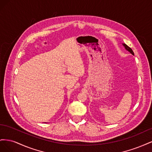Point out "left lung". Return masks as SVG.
<instances>
[{"instance_id":"obj_1","label":"left lung","mask_w":152,"mask_h":152,"mask_svg":"<svg viewBox=\"0 0 152 152\" xmlns=\"http://www.w3.org/2000/svg\"><path fill=\"white\" fill-rule=\"evenodd\" d=\"M123 44V45L124 46V48H125V49L127 50H128L129 52H130L132 55H134V52L132 51V49L131 48H129L128 46V45H127L126 44Z\"/></svg>"}]
</instances>
